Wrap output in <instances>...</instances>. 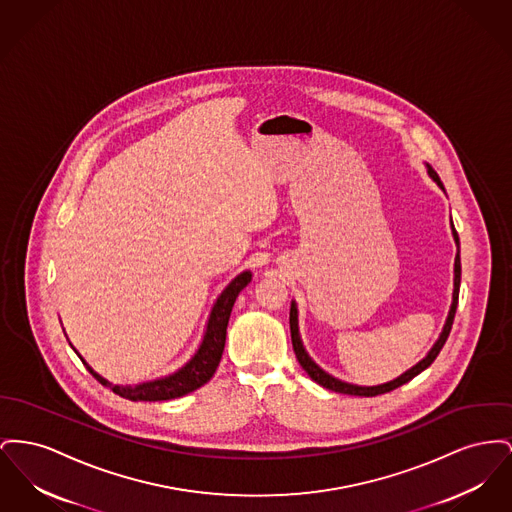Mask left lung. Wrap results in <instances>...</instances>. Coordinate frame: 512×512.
Wrapping results in <instances>:
<instances>
[{"mask_svg":"<svg viewBox=\"0 0 512 512\" xmlns=\"http://www.w3.org/2000/svg\"><path fill=\"white\" fill-rule=\"evenodd\" d=\"M429 176L437 181V185H439L441 189H445L443 183L439 180V176H437V172H435L433 168H429ZM452 236H454V241H456V245H458V253H456V259H454V294H452L449 319H447V325H445V329H443V334L439 336L437 344L431 348V352H429L418 365H414L412 369H408L404 375H400L398 379H394L391 383H385V385H379V387H356V385L342 383V381L334 379L331 375H327L321 367H317V365L311 361V358L305 354V350H303V346H301L300 334H298V309H296V303H292V307H290L292 346H294L296 358L300 361L301 367L305 369V373H307L315 383H319L321 387H325V389H329V391L342 392V394H354V396H377V394H385V392H391L394 391V389H398V387H402L404 383H408V381H412L416 375H420L423 369H427V367L435 361V358L439 356V352L443 350V346H445V342H447V338H449V334H451L452 321H454V313H456V305H458V292H460V241H458V234H456L454 226H452Z\"/></svg>","mask_w":512,"mask_h":512,"instance_id":"left-lung-1","label":"left lung"}]
</instances>
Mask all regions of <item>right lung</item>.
Wrapping results in <instances>:
<instances>
[{"label":"right lung","instance_id":"1","mask_svg":"<svg viewBox=\"0 0 512 512\" xmlns=\"http://www.w3.org/2000/svg\"><path fill=\"white\" fill-rule=\"evenodd\" d=\"M251 274L249 272H241L238 278H234L230 282V286L220 294V298L212 307L211 319H209V327L205 332L203 344L199 348V352L193 356V360L189 361L185 367H181L178 373L151 381V383H143L137 387H118V385H110L106 379H102L100 375H96L89 367L92 377L102 383L104 387H110L116 394H120L127 400H149V402H158V400H172V398H180L187 392L197 391L199 387H203L205 383L211 381L222 352H224V344H226V327L230 321V313L234 307V301L238 298L241 290L249 284Z\"/></svg>","mask_w":512,"mask_h":512}]
</instances>
